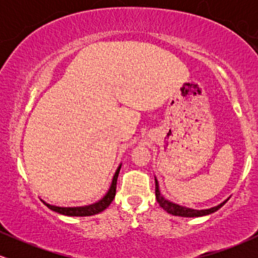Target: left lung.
I'll return each instance as SVG.
<instances>
[{"label":"left lung","instance_id":"8db88e82","mask_svg":"<svg viewBox=\"0 0 258 258\" xmlns=\"http://www.w3.org/2000/svg\"><path fill=\"white\" fill-rule=\"evenodd\" d=\"M155 195H156V201H158L159 205L161 206L165 211L173 216H180V217H200V216L214 214L215 211H217L218 209H221V207L227 203L226 200L222 204H220V205L211 207V209H207V210H194V209H188V207L177 205V204L171 203V201L166 200L164 197H162L159 190V183L156 179H155Z\"/></svg>","mask_w":258,"mask_h":258}]
</instances>
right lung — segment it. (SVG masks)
<instances>
[{
    "mask_svg": "<svg viewBox=\"0 0 258 258\" xmlns=\"http://www.w3.org/2000/svg\"><path fill=\"white\" fill-rule=\"evenodd\" d=\"M121 165L117 167L116 172H115L114 177H112V182L110 188H109L108 193L105 194V197L103 198L102 200H99L98 203L92 204V205L88 206H80V207H59V206H54V205H49V204L44 203L43 204L48 207L49 210L52 211L58 212L60 215H65V216H80V217H85V216H93L99 214V212L104 211V210L111 204V201L114 200L115 194H116V182H117V177H119V172H120Z\"/></svg>",
    "mask_w": 258,
    "mask_h": 258,
    "instance_id": "obj_1",
    "label": "right lung"
}]
</instances>
